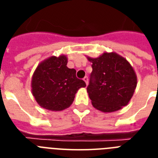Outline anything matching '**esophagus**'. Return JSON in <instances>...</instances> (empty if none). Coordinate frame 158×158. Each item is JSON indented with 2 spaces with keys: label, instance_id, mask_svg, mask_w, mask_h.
Masks as SVG:
<instances>
[{
  "label": "esophagus",
  "instance_id": "esophagus-1",
  "mask_svg": "<svg viewBox=\"0 0 158 158\" xmlns=\"http://www.w3.org/2000/svg\"><path fill=\"white\" fill-rule=\"evenodd\" d=\"M83 80L85 81V82L86 85H88V83H89V78H88V77H87V76L85 77H84Z\"/></svg>",
  "mask_w": 158,
  "mask_h": 158
}]
</instances>
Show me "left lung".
<instances>
[{
	"mask_svg": "<svg viewBox=\"0 0 158 158\" xmlns=\"http://www.w3.org/2000/svg\"><path fill=\"white\" fill-rule=\"evenodd\" d=\"M87 58L93 63L87 92L93 107L113 112L127 105L137 86L136 73L131 64L115 52Z\"/></svg>",
	"mask_w": 158,
	"mask_h": 158,
	"instance_id": "8db88e82",
	"label": "left lung"
}]
</instances>
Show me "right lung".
Segmentation results:
<instances>
[{
	"label": "right lung",
	"instance_id": "1",
	"mask_svg": "<svg viewBox=\"0 0 158 158\" xmlns=\"http://www.w3.org/2000/svg\"><path fill=\"white\" fill-rule=\"evenodd\" d=\"M67 57L52 56L39 64L31 79L36 102L50 111H62L73 104L75 94L85 82L76 77V70L66 66Z\"/></svg>",
	"mask_w": 158,
	"mask_h": 158
}]
</instances>
